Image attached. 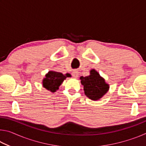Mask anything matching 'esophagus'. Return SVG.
I'll return each instance as SVG.
<instances>
[{
    "label": "esophagus",
    "mask_w": 146,
    "mask_h": 146,
    "mask_svg": "<svg viewBox=\"0 0 146 146\" xmlns=\"http://www.w3.org/2000/svg\"><path fill=\"white\" fill-rule=\"evenodd\" d=\"M72 75L74 78H77L78 76V72L76 70L73 71L72 73Z\"/></svg>",
    "instance_id": "1"
}]
</instances>
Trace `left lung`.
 <instances>
[{
    "label": "left lung",
    "instance_id": "8db88e82",
    "mask_svg": "<svg viewBox=\"0 0 146 146\" xmlns=\"http://www.w3.org/2000/svg\"><path fill=\"white\" fill-rule=\"evenodd\" d=\"M80 79L86 97L94 101L100 100L110 89V85L95 69L90 70V75L82 76Z\"/></svg>",
    "mask_w": 146,
    "mask_h": 146
}]
</instances>
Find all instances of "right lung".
I'll return each instance as SVG.
<instances>
[{"instance_id": "add662e5", "label": "right lung", "mask_w": 146, "mask_h": 146, "mask_svg": "<svg viewBox=\"0 0 146 146\" xmlns=\"http://www.w3.org/2000/svg\"><path fill=\"white\" fill-rule=\"evenodd\" d=\"M71 75L66 73L63 75L62 73L55 71H49L46 74L45 77L42 80V86L44 88L51 93H55L58 90L64 80L67 77H70Z\"/></svg>"}]
</instances>
